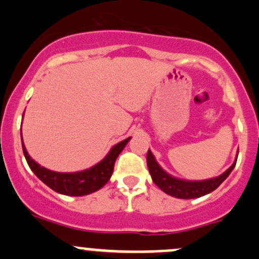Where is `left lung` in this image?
Returning a JSON list of instances; mask_svg holds the SVG:
<instances>
[{
	"mask_svg": "<svg viewBox=\"0 0 259 259\" xmlns=\"http://www.w3.org/2000/svg\"><path fill=\"white\" fill-rule=\"evenodd\" d=\"M237 159L234 163L232 164L229 168L222 173L221 176L215 178H210V180L206 181H183L178 180V178L172 177L168 173L164 172L161 168L158 163L154 159L152 152L148 149L147 153V166L148 170L151 173L152 181L158 186L164 193L169 194V196L176 197V198H182V199H191V198H198V197L208 194L210 192L214 191L215 188L220 187L221 183L228 177L229 173L232 172L236 166Z\"/></svg>",
	"mask_w": 259,
	"mask_h": 259,
	"instance_id": "8db88e82",
	"label": "left lung"
}]
</instances>
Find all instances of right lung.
<instances>
[{
	"label": "right lung",
	"instance_id": "1",
	"mask_svg": "<svg viewBox=\"0 0 259 259\" xmlns=\"http://www.w3.org/2000/svg\"><path fill=\"white\" fill-rule=\"evenodd\" d=\"M131 137L126 138L124 141L119 142L114 147H112L110 153L102 159L98 164L93 166L92 168L81 170V172L74 173H60L53 172L45 167L39 166L37 162H34L31 158L30 154L26 151L25 145L22 141V149L25 158L27 161L28 166L32 169V172L45 183L52 188L55 192H58L61 194H66V196H86V194L93 193V192L98 191L102 188L106 183L110 181L112 173H113L114 162H116L117 157L121 153L122 149L126 147Z\"/></svg>",
	"mask_w": 259,
	"mask_h": 259
}]
</instances>
